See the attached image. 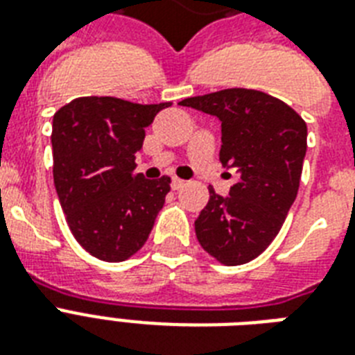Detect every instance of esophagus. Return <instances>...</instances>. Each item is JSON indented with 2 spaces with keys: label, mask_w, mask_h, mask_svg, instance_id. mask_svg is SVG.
I'll list each match as a JSON object with an SVG mask.
<instances>
[{
  "label": "esophagus",
  "mask_w": 355,
  "mask_h": 355,
  "mask_svg": "<svg viewBox=\"0 0 355 355\" xmlns=\"http://www.w3.org/2000/svg\"><path fill=\"white\" fill-rule=\"evenodd\" d=\"M184 186H186V182H184L182 178H173V182H171V188L177 191V189H182Z\"/></svg>",
  "instance_id": "esophagus-1"
}]
</instances>
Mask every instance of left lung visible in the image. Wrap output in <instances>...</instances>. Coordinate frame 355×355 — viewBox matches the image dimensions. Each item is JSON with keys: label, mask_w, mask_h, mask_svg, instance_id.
I'll return each instance as SVG.
<instances>
[{"label": "left lung", "mask_w": 355, "mask_h": 355, "mask_svg": "<svg viewBox=\"0 0 355 355\" xmlns=\"http://www.w3.org/2000/svg\"><path fill=\"white\" fill-rule=\"evenodd\" d=\"M178 105L221 119L219 160L239 173L225 199L208 188L210 200L195 221L197 239L219 263H248L278 236L297 199L306 121L280 99L247 88L188 97Z\"/></svg>", "instance_id": "left-lung-1"}]
</instances>
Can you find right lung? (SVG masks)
<instances>
[{"label": "right lung", "instance_id": "add662e5", "mask_svg": "<svg viewBox=\"0 0 355 355\" xmlns=\"http://www.w3.org/2000/svg\"><path fill=\"white\" fill-rule=\"evenodd\" d=\"M160 105L118 97H77L53 118V180L66 223L80 247L103 261H125L144 247L171 189L147 180L136 153Z\"/></svg>", "mask_w": 355, "mask_h": 355}]
</instances>
